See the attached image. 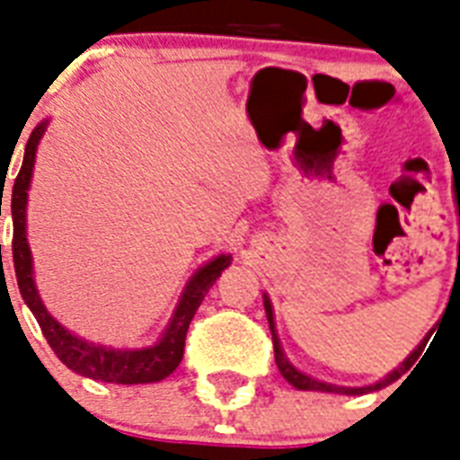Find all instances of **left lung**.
I'll use <instances>...</instances> for the list:
<instances>
[{"label":"left lung","instance_id":"left-lung-1","mask_svg":"<svg viewBox=\"0 0 460 460\" xmlns=\"http://www.w3.org/2000/svg\"><path fill=\"white\" fill-rule=\"evenodd\" d=\"M458 208H460V200H458ZM458 217H460V209H458ZM458 260H460V243H458ZM262 301H265V313H267V322H270V332H272V343H274V360H277V367H279V372L284 375V379H287L288 385H294L296 389H301V392H327V394H346V396H360V394H370V392H379V389H385L386 385H392V382H396L399 377H403L411 367L415 365V360L420 358L422 349H425V343L429 341V336H432V332H429L425 339H422L420 343H418V349L411 353V356L403 360V363L396 367V370H392L386 377H382L379 382H375V385H367V386H339V385H329V382H320V379L310 377V375H305V372H301L298 367H294L291 365V360L287 358V353H284V349H281V341H279V334H277V324H274V310H272V301H270V296H262Z\"/></svg>","mask_w":460,"mask_h":460}]
</instances>
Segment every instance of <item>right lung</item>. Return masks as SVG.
<instances>
[{
    "mask_svg": "<svg viewBox=\"0 0 460 460\" xmlns=\"http://www.w3.org/2000/svg\"><path fill=\"white\" fill-rule=\"evenodd\" d=\"M49 121H42L32 128L31 138L25 143V155L21 172H18L13 188H11V219H13V267H16V279L25 305L35 314L47 343L52 346L61 363L68 370L78 372L83 377L111 382V385H150L159 379L169 377L179 367L186 346L188 324L193 320L195 310L200 307L202 298L208 294L226 267L231 265V255L222 252L217 258L208 260L198 272L188 279L179 303L173 307V314L157 343L146 349H111L102 343L85 341L81 336L71 334L64 324L54 320L47 313L45 303L40 298L35 277H32V252L25 236V208H28V190H31L32 166H35V153Z\"/></svg>",
    "mask_w": 460,
    "mask_h": 460,
    "instance_id": "right-lung-1",
    "label": "right lung"
}]
</instances>
